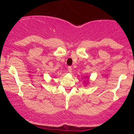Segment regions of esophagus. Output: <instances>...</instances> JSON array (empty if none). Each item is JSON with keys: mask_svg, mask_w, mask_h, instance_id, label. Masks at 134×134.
I'll use <instances>...</instances> for the list:
<instances>
[{"mask_svg": "<svg viewBox=\"0 0 134 134\" xmlns=\"http://www.w3.org/2000/svg\"><path fill=\"white\" fill-rule=\"evenodd\" d=\"M72 70V69L71 66H69V67H68V71L69 72H71Z\"/></svg>", "mask_w": 134, "mask_h": 134, "instance_id": "obj_1", "label": "esophagus"}]
</instances>
